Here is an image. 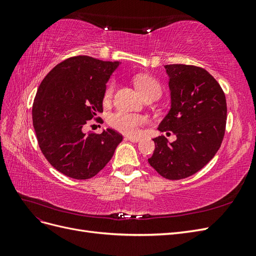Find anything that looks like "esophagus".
<instances>
[{
    "label": "esophagus",
    "mask_w": 256,
    "mask_h": 256,
    "mask_svg": "<svg viewBox=\"0 0 256 256\" xmlns=\"http://www.w3.org/2000/svg\"><path fill=\"white\" fill-rule=\"evenodd\" d=\"M125 140L127 141H130V142H134V143H136L141 140V138H138V136H126Z\"/></svg>",
    "instance_id": "34e87169"
}]
</instances>
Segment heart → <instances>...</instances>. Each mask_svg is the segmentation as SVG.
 Returning <instances> with one entry per match:
<instances>
[{"instance_id":"obj_1","label":"heart","mask_w":256,"mask_h":256,"mask_svg":"<svg viewBox=\"0 0 256 256\" xmlns=\"http://www.w3.org/2000/svg\"><path fill=\"white\" fill-rule=\"evenodd\" d=\"M134 82L136 84V88L140 90V92L144 97L152 94V92H158V94L161 92L159 83L150 74H136L134 78ZM114 88H115L114 81H111L106 85L104 95V102H108V100L111 99ZM145 122H146V118L144 116L126 113V112H118L116 114H114L110 120L111 126L114 129L128 136H136L138 132H140V127Z\"/></svg>"}]
</instances>
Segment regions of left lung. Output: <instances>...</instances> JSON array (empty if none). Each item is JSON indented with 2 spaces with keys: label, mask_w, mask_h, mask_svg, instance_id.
Wrapping results in <instances>:
<instances>
[{
  "label": "left lung",
  "mask_w": 256,
  "mask_h": 256,
  "mask_svg": "<svg viewBox=\"0 0 256 256\" xmlns=\"http://www.w3.org/2000/svg\"><path fill=\"white\" fill-rule=\"evenodd\" d=\"M171 106L158 126L172 131L174 142L152 138L154 150L150 164L166 180L189 177L203 168L220 148L226 124V95L204 68L166 65Z\"/></svg>",
  "instance_id": "1"
}]
</instances>
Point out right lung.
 I'll return each instance as SVG.
<instances>
[{
  "label": "right lung",
  "instance_id": "obj_1",
  "mask_svg": "<svg viewBox=\"0 0 256 256\" xmlns=\"http://www.w3.org/2000/svg\"><path fill=\"white\" fill-rule=\"evenodd\" d=\"M118 66L120 62L74 56L54 67L38 88L32 110L38 145L62 174L92 178L122 142V136L110 128L100 134L84 132L88 120L104 112L106 84Z\"/></svg>",
  "mask_w": 256,
  "mask_h": 256
}]
</instances>
